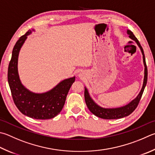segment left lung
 Returning <instances> with one entry per match:
<instances>
[{"label":"left lung","mask_w":155,"mask_h":155,"mask_svg":"<svg viewBox=\"0 0 155 155\" xmlns=\"http://www.w3.org/2000/svg\"><path fill=\"white\" fill-rule=\"evenodd\" d=\"M127 33L129 35V37L131 38L132 40L136 41L137 45L140 47V50H141L142 55H143V62H144V81H143V85L142 87V89L137 96L135 98L134 100L129 102L128 104H127L124 106L119 107V108H102L100 106H98L96 103H95L92 98L90 97V95L88 92V90L85 87V100L87 108H89L90 112L94 114L95 116H97L100 118H102L104 119H120V118H123L125 117L128 116L130 114L133 112L135 109L137 108V105L140 102V100L141 99L142 95L144 92V90L145 89V87L147 83V78H148V70L147 66H146V60L145 56L144 53V50H143L142 47L140 45V42L137 40V38L134 36L133 32L131 30H127Z\"/></svg>","instance_id":"left-lung-1"}]
</instances>
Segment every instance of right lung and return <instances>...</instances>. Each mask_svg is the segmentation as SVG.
Returning <instances> with one entry per match:
<instances>
[{
    "label": "right lung",
    "instance_id": "obj_1",
    "mask_svg": "<svg viewBox=\"0 0 155 155\" xmlns=\"http://www.w3.org/2000/svg\"><path fill=\"white\" fill-rule=\"evenodd\" d=\"M31 32L32 30H28L21 36L13 47L8 68V83L13 102L22 114L35 119H50L57 116L62 110L75 77L61 81L50 91L43 94H35L22 85L18 74V55Z\"/></svg>",
    "mask_w": 155,
    "mask_h": 155
}]
</instances>
